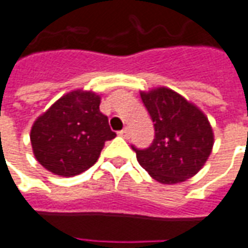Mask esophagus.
<instances>
[{
	"instance_id": "obj_1",
	"label": "esophagus",
	"mask_w": 248,
	"mask_h": 248,
	"mask_svg": "<svg viewBox=\"0 0 248 248\" xmlns=\"http://www.w3.org/2000/svg\"><path fill=\"white\" fill-rule=\"evenodd\" d=\"M119 135H120L121 138H125V139H128V138H129V129H128V128L121 129V131H119Z\"/></svg>"
}]
</instances>
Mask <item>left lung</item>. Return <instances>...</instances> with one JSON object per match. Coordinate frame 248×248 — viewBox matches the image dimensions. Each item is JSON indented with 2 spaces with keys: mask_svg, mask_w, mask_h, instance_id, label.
Returning a JSON list of instances; mask_svg holds the SVG:
<instances>
[{
  "mask_svg": "<svg viewBox=\"0 0 248 248\" xmlns=\"http://www.w3.org/2000/svg\"><path fill=\"white\" fill-rule=\"evenodd\" d=\"M141 101L154 123L148 148H136L138 162L160 184L192 178L212 153L213 131L208 117L194 104L167 88L141 92Z\"/></svg>",
  "mask_w": 248,
  "mask_h": 248,
  "instance_id": "obj_1",
  "label": "left lung"
}]
</instances>
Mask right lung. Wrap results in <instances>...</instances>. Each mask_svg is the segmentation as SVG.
Returning a JSON list of instances; mask_svg holds the SVG:
<instances>
[{"label": "right lung", "mask_w": 248, "mask_h": 248, "mask_svg": "<svg viewBox=\"0 0 248 248\" xmlns=\"http://www.w3.org/2000/svg\"><path fill=\"white\" fill-rule=\"evenodd\" d=\"M101 97L74 90L39 116L31 129L35 158L44 169L62 177L83 173L94 165L104 144L116 134L100 112Z\"/></svg>", "instance_id": "right-lung-1"}]
</instances>
